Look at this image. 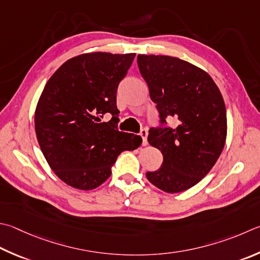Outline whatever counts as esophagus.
<instances>
[{"label": "esophagus", "mask_w": 260, "mask_h": 260, "mask_svg": "<svg viewBox=\"0 0 260 260\" xmlns=\"http://www.w3.org/2000/svg\"><path fill=\"white\" fill-rule=\"evenodd\" d=\"M141 138H142V145H148V131L142 129L140 132Z\"/></svg>", "instance_id": "34e87169"}]
</instances>
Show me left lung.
Returning <instances> with one entry per match:
<instances>
[{
    "mask_svg": "<svg viewBox=\"0 0 260 260\" xmlns=\"http://www.w3.org/2000/svg\"><path fill=\"white\" fill-rule=\"evenodd\" d=\"M138 64L161 122L174 119L172 127L149 131V143L164 161L146 178L167 193L185 191L210 172L224 149L223 96L208 73L176 56L139 54Z\"/></svg>",
    "mask_w": 260,
    "mask_h": 260,
    "instance_id": "obj_1",
    "label": "left lung"
}]
</instances>
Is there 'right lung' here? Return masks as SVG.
I'll return each instance as SVG.
<instances>
[{
  "label": "right lung",
  "mask_w": 260,
  "mask_h": 260,
  "mask_svg": "<svg viewBox=\"0 0 260 260\" xmlns=\"http://www.w3.org/2000/svg\"><path fill=\"white\" fill-rule=\"evenodd\" d=\"M135 53L91 52L69 59L46 83L35 109V132L52 171L67 185L93 190L111 175L122 151L134 150L141 136L100 123L107 112L117 121L118 84Z\"/></svg>",
  "instance_id": "1"
}]
</instances>
